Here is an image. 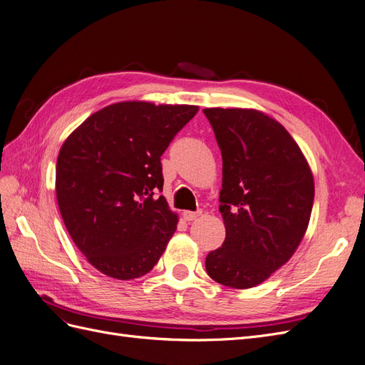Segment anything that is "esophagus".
I'll list each match as a JSON object with an SVG mask.
<instances>
[{
  "instance_id": "esophagus-1",
  "label": "esophagus",
  "mask_w": 365,
  "mask_h": 365,
  "mask_svg": "<svg viewBox=\"0 0 365 365\" xmlns=\"http://www.w3.org/2000/svg\"><path fill=\"white\" fill-rule=\"evenodd\" d=\"M202 215L201 210H197V212H189V210H185V212H182V217L184 220H195Z\"/></svg>"
}]
</instances>
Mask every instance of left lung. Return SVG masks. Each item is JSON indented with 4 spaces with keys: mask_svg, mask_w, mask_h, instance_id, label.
Here are the masks:
<instances>
[{
    "mask_svg": "<svg viewBox=\"0 0 365 365\" xmlns=\"http://www.w3.org/2000/svg\"><path fill=\"white\" fill-rule=\"evenodd\" d=\"M222 153L219 212L225 240L210 251L215 282L248 289L288 262L309 225L314 175L302 149L277 120L257 109L205 108Z\"/></svg>",
    "mask_w": 365,
    "mask_h": 365,
    "instance_id": "left-lung-1",
    "label": "left lung"
}]
</instances>
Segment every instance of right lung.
Masks as SVG:
<instances>
[{
    "mask_svg": "<svg viewBox=\"0 0 365 365\" xmlns=\"http://www.w3.org/2000/svg\"><path fill=\"white\" fill-rule=\"evenodd\" d=\"M197 109L118 102L88 117L63 141L56 163L63 224L86 260L105 275L138 279L168 247L178 215L158 196L161 155Z\"/></svg>",
    "mask_w": 365,
    "mask_h": 365,
    "instance_id": "add662e5",
    "label": "right lung"
}]
</instances>
